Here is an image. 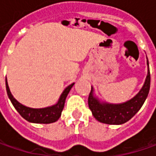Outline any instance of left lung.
I'll use <instances>...</instances> for the list:
<instances>
[{
	"label": "left lung",
	"instance_id": "8db88e82",
	"mask_svg": "<svg viewBox=\"0 0 156 156\" xmlns=\"http://www.w3.org/2000/svg\"><path fill=\"white\" fill-rule=\"evenodd\" d=\"M147 74L141 90L132 99L125 102L115 104L101 101L94 94V87H91V92L88 96V107L98 122L110 125H121L129 121L140 110L147 99L150 88V72L147 58Z\"/></svg>",
	"mask_w": 156,
	"mask_h": 156
}]
</instances>
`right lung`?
<instances>
[{
    "instance_id": "add662e5",
    "label": "right lung",
    "mask_w": 156,
    "mask_h": 156,
    "mask_svg": "<svg viewBox=\"0 0 156 156\" xmlns=\"http://www.w3.org/2000/svg\"><path fill=\"white\" fill-rule=\"evenodd\" d=\"M75 83H72L66 87L63 92L61 94L60 98L58 100L56 103L55 105H52L49 107H46L42 108H33L26 107L24 105L20 103L13 96V94L10 92L8 81L6 78V88H7V93L9 95V100L11 101L13 106L17 110V112L23 117L26 121L29 122L33 123H43V124H48L53 123L58 121V119L61 117L62 112L64 108L65 101L69 94L70 89L74 86Z\"/></svg>"
}]
</instances>
